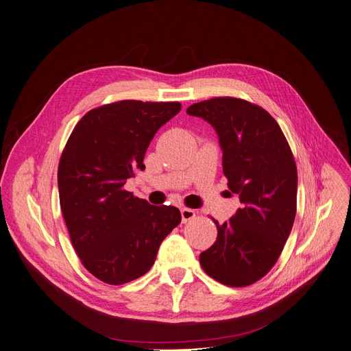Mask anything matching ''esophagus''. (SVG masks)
Returning <instances> with one entry per match:
<instances>
[{
	"label": "esophagus",
	"instance_id": "esophagus-1",
	"mask_svg": "<svg viewBox=\"0 0 351 351\" xmlns=\"http://www.w3.org/2000/svg\"><path fill=\"white\" fill-rule=\"evenodd\" d=\"M180 214H182V221L183 222H187V221L193 219L196 217V211L192 210V208H187V207H183L180 210Z\"/></svg>",
	"mask_w": 351,
	"mask_h": 351
}]
</instances>
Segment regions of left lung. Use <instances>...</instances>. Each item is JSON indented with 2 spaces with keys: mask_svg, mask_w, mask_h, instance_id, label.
<instances>
[{
  "mask_svg": "<svg viewBox=\"0 0 351 351\" xmlns=\"http://www.w3.org/2000/svg\"><path fill=\"white\" fill-rule=\"evenodd\" d=\"M207 120L222 148V172L242 207L217 226L200 253L203 270L221 284L246 287L265 277L282 252L297 213V165L278 123L263 108L219 97L187 108Z\"/></svg>",
  "mask_w": 351,
  "mask_h": 351,
  "instance_id": "8db88e82",
  "label": "left lung"
}]
</instances>
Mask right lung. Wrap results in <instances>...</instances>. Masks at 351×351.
I'll return each mask as SVG.
<instances>
[{
  "label": "right lung",
  "instance_id": "1",
  "mask_svg": "<svg viewBox=\"0 0 351 351\" xmlns=\"http://www.w3.org/2000/svg\"><path fill=\"white\" fill-rule=\"evenodd\" d=\"M180 110L179 102L119 101L85 113L60 158V207L82 266L120 285L144 276L159 245L180 224L173 206H151L124 183L144 169V155Z\"/></svg>",
  "mask_w": 351,
  "mask_h": 351
}]
</instances>
